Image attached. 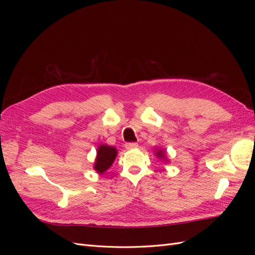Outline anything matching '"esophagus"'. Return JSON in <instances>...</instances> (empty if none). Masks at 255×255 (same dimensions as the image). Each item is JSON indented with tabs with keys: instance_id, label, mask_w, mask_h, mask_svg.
Instances as JSON below:
<instances>
[{
	"instance_id": "esophagus-1",
	"label": "esophagus",
	"mask_w": 255,
	"mask_h": 255,
	"mask_svg": "<svg viewBox=\"0 0 255 255\" xmlns=\"http://www.w3.org/2000/svg\"><path fill=\"white\" fill-rule=\"evenodd\" d=\"M137 146H138V143H136V142H128V143H126V149H128V150L135 149V148H137Z\"/></svg>"
}]
</instances>
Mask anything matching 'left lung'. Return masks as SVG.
<instances>
[{
  "label": "left lung",
  "mask_w": 255,
  "mask_h": 255,
  "mask_svg": "<svg viewBox=\"0 0 255 255\" xmlns=\"http://www.w3.org/2000/svg\"><path fill=\"white\" fill-rule=\"evenodd\" d=\"M156 150H154V152H155V155L161 160V161H165V163H168L169 161V159L167 158V156H166V153H165V150L164 149H157V148H155Z\"/></svg>",
  "instance_id": "1"
}]
</instances>
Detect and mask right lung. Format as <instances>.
<instances>
[{
  "mask_svg": "<svg viewBox=\"0 0 255 255\" xmlns=\"http://www.w3.org/2000/svg\"><path fill=\"white\" fill-rule=\"evenodd\" d=\"M118 150L115 146L102 143L98 146L97 156L95 159L94 169L99 174H103L106 170H109L113 163L117 157Z\"/></svg>",
  "mask_w": 255,
  "mask_h": 255,
  "instance_id": "1",
  "label": "right lung"
}]
</instances>
